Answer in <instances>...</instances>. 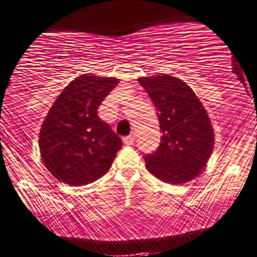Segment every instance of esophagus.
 Instances as JSON below:
<instances>
[{
  "label": "esophagus",
  "instance_id": "1",
  "mask_svg": "<svg viewBox=\"0 0 257 257\" xmlns=\"http://www.w3.org/2000/svg\"><path fill=\"white\" fill-rule=\"evenodd\" d=\"M133 142H134V136H128V137H124L123 138L124 145L131 146V145H133Z\"/></svg>",
  "mask_w": 257,
  "mask_h": 257
}]
</instances>
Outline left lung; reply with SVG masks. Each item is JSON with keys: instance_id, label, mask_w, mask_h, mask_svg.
<instances>
[{"instance_id": "8db88e82", "label": "left lung", "mask_w": 257, "mask_h": 257, "mask_svg": "<svg viewBox=\"0 0 257 257\" xmlns=\"http://www.w3.org/2000/svg\"><path fill=\"white\" fill-rule=\"evenodd\" d=\"M157 110L161 143L145 156L147 170L167 184H185L203 172L214 147V129L198 96L183 80L160 73L140 77Z\"/></svg>"}]
</instances>
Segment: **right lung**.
<instances>
[{
    "mask_svg": "<svg viewBox=\"0 0 257 257\" xmlns=\"http://www.w3.org/2000/svg\"><path fill=\"white\" fill-rule=\"evenodd\" d=\"M119 83L115 77L81 74L64 87L42 124L39 150L48 171L68 185H87L111 167L121 140L97 115Z\"/></svg>",
    "mask_w": 257,
    "mask_h": 257,
    "instance_id": "right-lung-1",
    "label": "right lung"
}]
</instances>
